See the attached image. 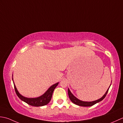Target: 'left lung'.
Returning <instances> with one entry per match:
<instances>
[{
  "mask_svg": "<svg viewBox=\"0 0 123 123\" xmlns=\"http://www.w3.org/2000/svg\"><path fill=\"white\" fill-rule=\"evenodd\" d=\"M109 88H108V89L107 90V91H106V93L104 95L103 97H102V98H101L98 99V100H96V101H91V102L83 101H81V100H80L77 98H76L73 95V94L71 93V92L70 91L69 89H68V96H69L70 100H71V101L73 102V103H74V104L78 105V106H82V107H90V106H93V105L98 103V102L102 101V100H103L105 97H106V95L108 93V90H109Z\"/></svg>",
  "mask_w": 123,
  "mask_h": 123,
  "instance_id": "left-lung-1",
  "label": "left lung"
}]
</instances>
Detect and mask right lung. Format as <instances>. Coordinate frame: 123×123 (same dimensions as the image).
Returning a JSON list of instances; mask_svg holds the SVG:
<instances>
[{
    "label": "right lung",
    "mask_w": 123,
    "mask_h": 123,
    "mask_svg": "<svg viewBox=\"0 0 123 123\" xmlns=\"http://www.w3.org/2000/svg\"><path fill=\"white\" fill-rule=\"evenodd\" d=\"M59 83H57L52 85V86L49 87L48 90L45 92V93L42 95L41 96L36 98H25L19 93V92L17 91L16 87L14 86V89L16 93L17 96H18L19 98L22 101L26 102V104H29V105H31L32 106L35 107H40V106H43L45 105H47L51 100L52 93L54 91L56 87L58 86Z\"/></svg>",
    "instance_id": "right-lung-1"
}]
</instances>
